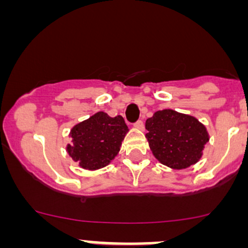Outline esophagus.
<instances>
[{"label": "esophagus", "mask_w": 248, "mask_h": 248, "mask_svg": "<svg viewBox=\"0 0 248 248\" xmlns=\"http://www.w3.org/2000/svg\"><path fill=\"white\" fill-rule=\"evenodd\" d=\"M134 127H135L136 129H143V127H144V124H143V121H142V120H139V121H136L135 124H134Z\"/></svg>", "instance_id": "obj_1"}]
</instances>
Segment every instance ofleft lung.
I'll return each mask as SVG.
<instances>
[{
  "mask_svg": "<svg viewBox=\"0 0 248 248\" xmlns=\"http://www.w3.org/2000/svg\"><path fill=\"white\" fill-rule=\"evenodd\" d=\"M146 129L154 156L172 169H186L198 162L209 141L206 128L197 119L172 109L158 110L147 119Z\"/></svg>",
  "mask_w": 248,
  "mask_h": 248,
  "instance_id": "8db88e82",
  "label": "left lung"
}]
</instances>
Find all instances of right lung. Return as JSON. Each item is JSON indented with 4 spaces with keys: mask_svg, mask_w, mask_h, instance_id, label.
I'll return each mask as SVG.
<instances>
[{
    "mask_svg": "<svg viewBox=\"0 0 248 248\" xmlns=\"http://www.w3.org/2000/svg\"><path fill=\"white\" fill-rule=\"evenodd\" d=\"M127 132L121 115L110 118L98 112L71 129L73 143L67 146V153L84 169L106 167L118 155Z\"/></svg>",
    "mask_w": 248,
    "mask_h": 248,
    "instance_id": "obj_1",
    "label": "right lung"
}]
</instances>
